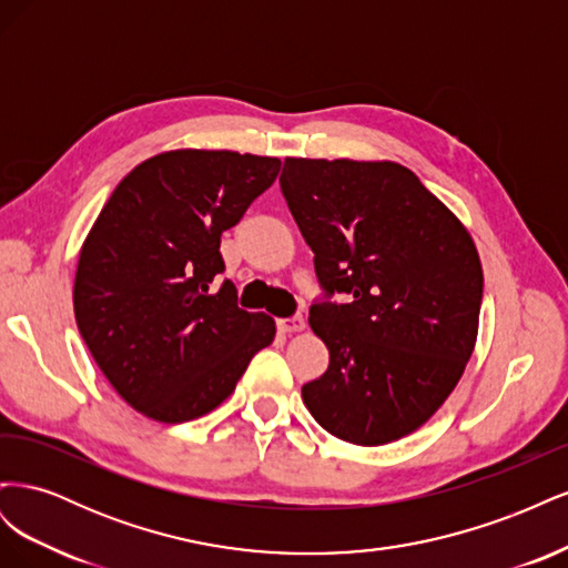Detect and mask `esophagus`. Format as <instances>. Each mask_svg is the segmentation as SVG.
Returning <instances> with one entry per match:
<instances>
[{"label": "esophagus", "mask_w": 568, "mask_h": 568, "mask_svg": "<svg viewBox=\"0 0 568 568\" xmlns=\"http://www.w3.org/2000/svg\"><path fill=\"white\" fill-rule=\"evenodd\" d=\"M280 329L284 334H296V332H303L305 329V320L301 315H294V317H286V320H280L277 322Z\"/></svg>", "instance_id": "obj_1"}]
</instances>
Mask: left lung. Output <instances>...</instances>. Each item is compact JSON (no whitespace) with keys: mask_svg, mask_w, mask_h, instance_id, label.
Segmentation results:
<instances>
[{"mask_svg":"<svg viewBox=\"0 0 568 568\" xmlns=\"http://www.w3.org/2000/svg\"><path fill=\"white\" fill-rule=\"evenodd\" d=\"M280 184L324 296H348L311 307L329 367L303 386L305 407L367 448L417 432L474 353L484 270L471 234L393 161L286 159Z\"/></svg>","mask_w":568,"mask_h":568,"instance_id":"8db88e82","label":"left lung"}]
</instances>
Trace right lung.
I'll return each instance as SVG.
<instances>
[{
	"label": "right lung",
	"mask_w": 568,
	"mask_h": 568,
	"mask_svg": "<svg viewBox=\"0 0 568 568\" xmlns=\"http://www.w3.org/2000/svg\"><path fill=\"white\" fill-rule=\"evenodd\" d=\"M280 159L178 149L113 189L80 248L75 322L99 369L144 417L209 415L270 346L274 320L236 305L220 236L280 175Z\"/></svg>",
	"instance_id": "1"
}]
</instances>
